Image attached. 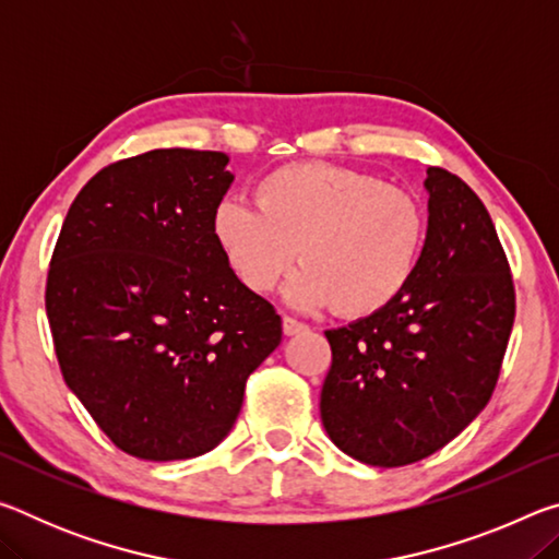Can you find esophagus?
Segmentation results:
<instances>
[{
  "label": "esophagus",
  "mask_w": 559,
  "mask_h": 559,
  "mask_svg": "<svg viewBox=\"0 0 559 559\" xmlns=\"http://www.w3.org/2000/svg\"><path fill=\"white\" fill-rule=\"evenodd\" d=\"M302 330H308L306 323H300V320L290 318V316H283V333L286 335H298Z\"/></svg>",
  "instance_id": "1"
}]
</instances>
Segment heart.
I'll list each match as a JSON object with an SVG mask.
<instances>
[{"mask_svg": "<svg viewBox=\"0 0 559 559\" xmlns=\"http://www.w3.org/2000/svg\"><path fill=\"white\" fill-rule=\"evenodd\" d=\"M257 206L224 200L212 231L246 288L271 293L296 261L288 296L298 306H335L367 318L402 296L419 269L427 212L409 192L359 169L300 163L253 187Z\"/></svg>", "mask_w": 559, "mask_h": 559, "instance_id": "obj_1", "label": "heart"}]
</instances>
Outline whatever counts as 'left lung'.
Returning <instances> with one entry per match:
<instances>
[{
  "instance_id": "obj_1",
  "label": "left lung",
  "mask_w": 559,
  "mask_h": 559,
  "mask_svg": "<svg viewBox=\"0 0 559 559\" xmlns=\"http://www.w3.org/2000/svg\"><path fill=\"white\" fill-rule=\"evenodd\" d=\"M421 261L392 306L328 330L320 419L347 456L394 468L447 447L496 390L515 320L503 246L478 194L427 169Z\"/></svg>"
}]
</instances>
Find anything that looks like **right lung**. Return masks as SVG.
Masks as SVG:
<instances>
[{
    "mask_svg": "<svg viewBox=\"0 0 559 559\" xmlns=\"http://www.w3.org/2000/svg\"><path fill=\"white\" fill-rule=\"evenodd\" d=\"M212 150H150L75 197L46 278L69 390L120 451L194 459L231 431L281 316L236 278L212 231L234 175Z\"/></svg>",
    "mask_w": 559,
    "mask_h": 559,
    "instance_id": "add662e5",
    "label": "right lung"
}]
</instances>
